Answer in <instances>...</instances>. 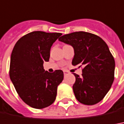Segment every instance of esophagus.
I'll return each instance as SVG.
<instances>
[{"instance_id":"1","label":"esophagus","mask_w":124,"mask_h":124,"mask_svg":"<svg viewBox=\"0 0 124 124\" xmlns=\"http://www.w3.org/2000/svg\"><path fill=\"white\" fill-rule=\"evenodd\" d=\"M64 75H69V72H68L67 70H64Z\"/></svg>"}]
</instances>
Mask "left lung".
<instances>
[{
    "instance_id": "left-lung-1",
    "label": "left lung",
    "mask_w": 124,
    "mask_h": 124,
    "mask_svg": "<svg viewBox=\"0 0 124 124\" xmlns=\"http://www.w3.org/2000/svg\"><path fill=\"white\" fill-rule=\"evenodd\" d=\"M58 40L74 49L72 64L84 66L81 77L73 73L76 80L73 89L77 100L86 105L99 102L114 80L115 60L108 45L97 35L83 31L63 35Z\"/></svg>"
}]
</instances>
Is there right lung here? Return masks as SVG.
Masks as SVG:
<instances>
[{
	"mask_svg": "<svg viewBox=\"0 0 124 124\" xmlns=\"http://www.w3.org/2000/svg\"><path fill=\"white\" fill-rule=\"evenodd\" d=\"M61 35L34 31L20 38L13 47L10 79L22 100L32 108H45L55 100L64 73L61 70L45 71L43 63L49 61L51 46Z\"/></svg>",
	"mask_w": 124,
	"mask_h": 124,
	"instance_id": "obj_1",
	"label": "right lung"
}]
</instances>
